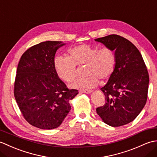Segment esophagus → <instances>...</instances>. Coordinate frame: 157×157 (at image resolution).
<instances>
[{
	"instance_id": "obj_1",
	"label": "esophagus",
	"mask_w": 157,
	"mask_h": 157,
	"mask_svg": "<svg viewBox=\"0 0 157 157\" xmlns=\"http://www.w3.org/2000/svg\"><path fill=\"white\" fill-rule=\"evenodd\" d=\"M81 92L83 93H86V94H88V93H91L92 90H83Z\"/></svg>"
}]
</instances>
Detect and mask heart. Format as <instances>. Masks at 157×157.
Here are the masks:
<instances>
[{
    "label": "heart",
    "mask_w": 157,
    "mask_h": 157,
    "mask_svg": "<svg viewBox=\"0 0 157 157\" xmlns=\"http://www.w3.org/2000/svg\"><path fill=\"white\" fill-rule=\"evenodd\" d=\"M69 56H57L54 59V66L58 75L67 82L74 79L77 65H86L85 78L76 79L70 85L71 88L87 90L98 85L99 80L109 79L116 65L115 51L109 47L99 48L88 44H82L70 48Z\"/></svg>",
    "instance_id": "1"
}]
</instances>
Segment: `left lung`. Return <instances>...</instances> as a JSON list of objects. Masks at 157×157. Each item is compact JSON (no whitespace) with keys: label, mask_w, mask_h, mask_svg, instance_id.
<instances>
[{"label":"left lung","mask_w":157,"mask_h":157,"mask_svg":"<svg viewBox=\"0 0 157 157\" xmlns=\"http://www.w3.org/2000/svg\"><path fill=\"white\" fill-rule=\"evenodd\" d=\"M115 50L116 65L104 87L105 104L96 109L106 124L124 125L136 118L148 98L149 75L138 49L126 38L111 34L95 39Z\"/></svg>","instance_id":"8db88e82"}]
</instances>
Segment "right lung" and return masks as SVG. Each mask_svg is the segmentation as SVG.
Wrapping results in <instances>:
<instances>
[{
  "mask_svg": "<svg viewBox=\"0 0 157 157\" xmlns=\"http://www.w3.org/2000/svg\"><path fill=\"white\" fill-rule=\"evenodd\" d=\"M65 44L46 41L28 48L17 69L14 96L29 124L52 129L61 124L71 110L69 101L78 94L59 78L54 66L56 51Z\"/></svg>",
  "mask_w": 157,
  "mask_h": 157,
  "instance_id": "right-lung-1",
  "label": "right lung"
}]
</instances>
